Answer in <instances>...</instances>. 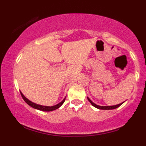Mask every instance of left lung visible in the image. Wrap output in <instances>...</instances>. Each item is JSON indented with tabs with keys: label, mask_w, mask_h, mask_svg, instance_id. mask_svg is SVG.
<instances>
[{
	"label": "left lung",
	"mask_w": 146,
	"mask_h": 146,
	"mask_svg": "<svg viewBox=\"0 0 146 146\" xmlns=\"http://www.w3.org/2000/svg\"><path fill=\"white\" fill-rule=\"evenodd\" d=\"M88 100H89V101L91 102L92 105H93V106H94V107L97 108H98V109H101V110H112V109H115V108H118L120 106L121 104L124 103V102H122V103L120 104H116V105H114V106H99V105H96V104H94L93 102H92L91 100H90L89 98H87Z\"/></svg>",
	"instance_id": "8db88e82"
}]
</instances>
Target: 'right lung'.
Returning <instances> with one entry per match:
<instances>
[{
    "label": "right lung",
    "instance_id": "right-lung-1",
    "mask_svg": "<svg viewBox=\"0 0 146 146\" xmlns=\"http://www.w3.org/2000/svg\"><path fill=\"white\" fill-rule=\"evenodd\" d=\"M20 94H21V96L22 98H23L24 101H25L26 103H27L28 105L31 106V107L34 108H36V109H38V110H42V111H47V112H50V111H52V110H56L57 108L60 107V106L62 105L63 104V102H65V98L63 99L62 101L61 102H59V104H56V105L55 106H42V105H40V104H36L34 103V102H32V101H30L27 98H26L25 96L22 93V92H20Z\"/></svg>",
    "mask_w": 146,
    "mask_h": 146
}]
</instances>
